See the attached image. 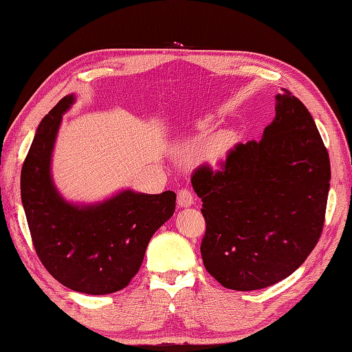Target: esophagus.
<instances>
[{
	"label": "esophagus",
	"mask_w": 352,
	"mask_h": 352,
	"mask_svg": "<svg viewBox=\"0 0 352 352\" xmlns=\"http://www.w3.org/2000/svg\"><path fill=\"white\" fill-rule=\"evenodd\" d=\"M177 204L178 208H190V206L194 204V195H192L188 189L178 190Z\"/></svg>",
	"instance_id": "esophagus-1"
}]
</instances>
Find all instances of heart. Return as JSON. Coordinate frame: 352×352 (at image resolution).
Segmentation results:
<instances>
[{
    "mask_svg": "<svg viewBox=\"0 0 352 352\" xmlns=\"http://www.w3.org/2000/svg\"><path fill=\"white\" fill-rule=\"evenodd\" d=\"M236 142L238 135L233 129L219 131V133L213 134L203 143L201 149H199V158L212 168L221 166V163L230 154V151L235 148Z\"/></svg>",
    "mask_w": 352,
    "mask_h": 352,
    "instance_id": "heart-1",
    "label": "heart"
}]
</instances>
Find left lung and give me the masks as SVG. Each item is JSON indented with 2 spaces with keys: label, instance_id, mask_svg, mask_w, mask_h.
Masks as SVG:
<instances>
[{
  "label": "left lung",
  "instance_id": "left-lung-1",
  "mask_svg": "<svg viewBox=\"0 0 352 352\" xmlns=\"http://www.w3.org/2000/svg\"><path fill=\"white\" fill-rule=\"evenodd\" d=\"M282 89L263 139L239 143L223 170L201 166L192 177L206 219L204 267L230 290H259L290 276L325 221L328 151L304 103Z\"/></svg>",
  "mask_w": 352,
  "mask_h": 352
}]
</instances>
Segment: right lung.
<instances>
[{
    "label": "right lung",
    "instance_id": "obj_1",
    "mask_svg": "<svg viewBox=\"0 0 352 352\" xmlns=\"http://www.w3.org/2000/svg\"><path fill=\"white\" fill-rule=\"evenodd\" d=\"M68 94L39 123L21 170V199L41 263L62 285L85 294L125 288L143 263L154 233L174 215L175 192L123 189L103 201L78 204L60 195L52 157Z\"/></svg>",
    "mask_w": 352,
    "mask_h": 352
}]
</instances>
